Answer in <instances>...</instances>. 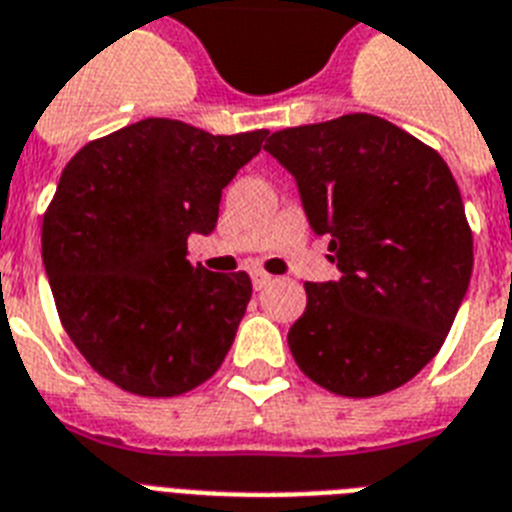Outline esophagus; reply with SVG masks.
Listing matches in <instances>:
<instances>
[{
    "label": "esophagus",
    "mask_w": 512,
    "mask_h": 512,
    "mask_svg": "<svg viewBox=\"0 0 512 512\" xmlns=\"http://www.w3.org/2000/svg\"><path fill=\"white\" fill-rule=\"evenodd\" d=\"M270 281H273L270 273H265V270H252V286H255V289H265Z\"/></svg>",
    "instance_id": "esophagus-1"
}]
</instances>
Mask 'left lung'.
<instances>
[{
  "instance_id": "left-lung-1",
  "label": "left lung",
  "mask_w": 512,
  "mask_h": 512,
  "mask_svg": "<svg viewBox=\"0 0 512 512\" xmlns=\"http://www.w3.org/2000/svg\"><path fill=\"white\" fill-rule=\"evenodd\" d=\"M265 149L342 276L305 284L289 328L299 371L342 397L407 384L439 352L473 270V236L447 162L368 112L284 128Z\"/></svg>"
}]
</instances>
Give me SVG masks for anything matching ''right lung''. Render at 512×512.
Segmentation results:
<instances>
[{"instance_id":"right-lung-1","label":"right lung","mask_w":512,"mask_h":512,"mask_svg":"<svg viewBox=\"0 0 512 512\" xmlns=\"http://www.w3.org/2000/svg\"><path fill=\"white\" fill-rule=\"evenodd\" d=\"M265 136L147 118L62 170L41 226L54 305L86 363L123 392H191L231 350L252 281L191 265L186 239L213 231L220 194Z\"/></svg>"}]
</instances>
